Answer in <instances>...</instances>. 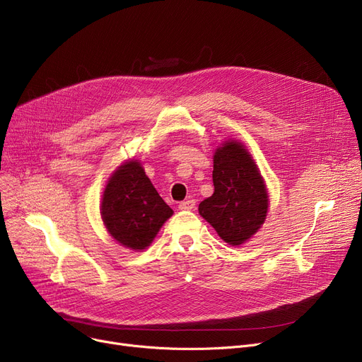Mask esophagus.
Returning <instances> with one entry per match:
<instances>
[{
	"instance_id": "1",
	"label": "esophagus",
	"mask_w": 362,
	"mask_h": 362,
	"mask_svg": "<svg viewBox=\"0 0 362 362\" xmlns=\"http://www.w3.org/2000/svg\"><path fill=\"white\" fill-rule=\"evenodd\" d=\"M195 205H197L195 199H186V201L179 204V208H180V210H194Z\"/></svg>"
}]
</instances>
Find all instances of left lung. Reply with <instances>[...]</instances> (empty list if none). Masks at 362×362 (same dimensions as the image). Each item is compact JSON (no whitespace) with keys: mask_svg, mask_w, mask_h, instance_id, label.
Listing matches in <instances>:
<instances>
[{"mask_svg":"<svg viewBox=\"0 0 362 362\" xmlns=\"http://www.w3.org/2000/svg\"><path fill=\"white\" fill-rule=\"evenodd\" d=\"M214 194L199 204V214L232 246L252 238L269 210L264 179L240 142L226 141L214 154Z\"/></svg>","mask_w":362,"mask_h":362,"instance_id":"1","label":"left lung"}]
</instances>
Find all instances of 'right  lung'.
Instances as JSON below:
<instances>
[{"mask_svg":"<svg viewBox=\"0 0 362 362\" xmlns=\"http://www.w3.org/2000/svg\"><path fill=\"white\" fill-rule=\"evenodd\" d=\"M171 214L173 210L158 195L141 163L132 160L114 171L103 195L101 217L120 245L145 250Z\"/></svg>","mask_w":362,"mask_h":362,"instance_id":"obj_1","label":"right lung"}]
</instances>
